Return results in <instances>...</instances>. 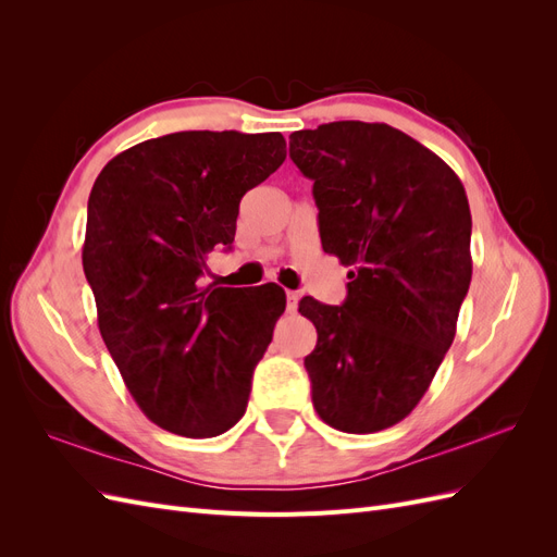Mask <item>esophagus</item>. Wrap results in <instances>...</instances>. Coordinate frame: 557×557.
I'll list each match as a JSON object with an SVG mask.
<instances>
[{
    "label": "esophagus",
    "mask_w": 557,
    "mask_h": 557,
    "mask_svg": "<svg viewBox=\"0 0 557 557\" xmlns=\"http://www.w3.org/2000/svg\"><path fill=\"white\" fill-rule=\"evenodd\" d=\"M285 299H288V311H295L297 309V301H299V293L288 290V293H285Z\"/></svg>",
    "instance_id": "1"
}]
</instances>
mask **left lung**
Returning a JSON list of instances; mask_svg holds the SVG:
<instances>
[{
	"label": "left lung",
	"mask_w": 557,
	"mask_h": 557,
	"mask_svg": "<svg viewBox=\"0 0 557 557\" xmlns=\"http://www.w3.org/2000/svg\"><path fill=\"white\" fill-rule=\"evenodd\" d=\"M290 158L313 181L323 250L352 267L342 307L299 301L318 332L305 358L313 407L334 430H385L416 409L453 344L471 281L465 188L385 123L293 132Z\"/></svg>",
	"instance_id": "8db88e82"
}]
</instances>
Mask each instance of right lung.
Segmentation results:
<instances>
[{
    "instance_id": "1",
    "label": "right lung",
    "mask_w": 557,
    "mask_h": 557,
    "mask_svg": "<svg viewBox=\"0 0 557 557\" xmlns=\"http://www.w3.org/2000/svg\"><path fill=\"white\" fill-rule=\"evenodd\" d=\"M285 160L278 132H176L115 156L88 199L83 272L129 395L166 432L205 440L246 413L272 342L278 285L199 288L242 197Z\"/></svg>"
}]
</instances>
